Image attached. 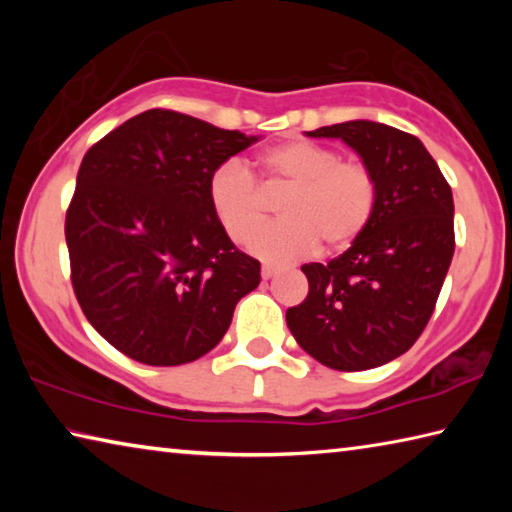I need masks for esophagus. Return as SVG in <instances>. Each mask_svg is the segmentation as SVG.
Returning a JSON list of instances; mask_svg holds the SVG:
<instances>
[{"mask_svg":"<svg viewBox=\"0 0 512 512\" xmlns=\"http://www.w3.org/2000/svg\"><path fill=\"white\" fill-rule=\"evenodd\" d=\"M273 275H277V268L271 266V264H264L262 266V277H264V280H271Z\"/></svg>","mask_w":512,"mask_h":512,"instance_id":"esophagus-1","label":"esophagus"}]
</instances>
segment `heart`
<instances>
[{"instance_id": "obj_1", "label": "heart", "mask_w": 512, "mask_h": 512, "mask_svg": "<svg viewBox=\"0 0 512 512\" xmlns=\"http://www.w3.org/2000/svg\"><path fill=\"white\" fill-rule=\"evenodd\" d=\"M257 167L268 187L287 189L280 221L259 228L264 201L246 167L237 160L219 164L207 180V201L232 241H246L250 253L268 262H291L325 250H343L368 228L377 210L379 185L361 160H345L332 146L284 142L259 153Z\"/></svg>"}]
</instances>
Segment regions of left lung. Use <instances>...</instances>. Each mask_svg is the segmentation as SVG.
Masks as SVG:
<instances>
[{
  "instance_id": "obj_1",
  "label": "left lung",
  "mask_w": 512,
  "mask_h": 512,
  "mask_svg": "<svg viewBox=\"0 0 512 512\" xmlns=\"http://www.w3.org/2000/svg\"><path fill=\"white\" fill-rule=\"evenodd\" d=\"M341 137L375 173L379 196L363 235L329 264L302 266L305 302L287 309L293 339L332 370L384 366L420 339L454 255L452 187L415 135L377 121L307 133Z\"/></svg>"
}]
</instances>
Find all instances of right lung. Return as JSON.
I'll use <instances>...</instances> for the list:
<instances>
[{"label": "right lung", "mask_w": 512, "mask_h": 512, "mask_svg": "<svg viewBox=\"0 0 512 512\" xmlns=\"http://www.w3.org/2000/svg\"><path fill=\"white\" fill-rule=\"evenodd\" d=\"M253 142L153 108L85 153L65 216L72 287L121 354L146 366L196 361L259 284V262L232 244L207 201L212 171Z\"/></svg>", "instance_id": "right-lung-1"}]
</instances>
